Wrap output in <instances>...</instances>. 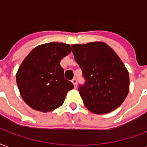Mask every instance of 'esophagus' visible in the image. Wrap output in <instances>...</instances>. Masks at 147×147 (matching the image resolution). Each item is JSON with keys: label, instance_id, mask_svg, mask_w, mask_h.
<instances>
[{"label": "esophagus", "instance_id": "1", "mask_svg": "<svg viewBox=\"0 0 147 147\" xmlns=\"http://www.w3.org/2000/svg\"><path fill=\"white\" fill-rule=\"evenodd\" d=\"M71 82H72L73 85L75 86V87H76V85H77L76 79V78H73V79H72V80H71Z\"/></svg>", "mask_w": 147, "mask_h": 147}]
</instances>
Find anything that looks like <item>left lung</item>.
I'll return each mask as SVG.
<instances>
[{"label": "left lung", "mask_w": 147, "mask_h": 147, "mask_svg": "<svg viewBox=\"0 0 147 147\" xmlns=\"http://www.w3.org/2000/svg\"><path fill=\"white\" fill-rule=\"evenodd\" d=\"M71 47L85 79L78 88L85 106L98 115L118 108L129 90V72L119 57L102 42Z\"/></svg>", "instance_id": "8db88e82"}]
</instances>
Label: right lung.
I'll return each mask as SVG.
<instances>
[{"instance_id":"1","label":"right lung","mask_w":147,"mask_h":147,"mask_svg":"<svg viewBox=\"0 0 147 147\" xmlns=\"http://www.w3.org/2000/svg\"><path fill=\"white\" fill-rule=\"evenodd\" d=\"M71 51L69 44L53 42L36 47L22 61L16 82L22 99L32 109L43 112L56 109L74 88L60 65Z\"/></svg>"}]
</instances>
